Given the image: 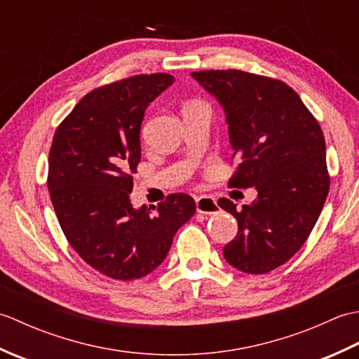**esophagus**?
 I'll use <instances>...</instances> for the list:
<instances>
[{
	"instance_id": "34e87169",
	"label": "esophagus",
	"mask_w": 359,
	"mask_h": 359,
	"mask_svg": "<svg viewBox=\"0 0 359 359\" xmlns=\"http://www.w3.org/2000/svg\"><path fill=\"white\" fill-rule=\"evenodd\" d=\"M196 210L201 215H216L219 211V205L216 199L210 196H201L196 199Z\"/></svg>"
}]
</instances>
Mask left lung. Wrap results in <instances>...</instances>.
<instances>
[{"instance_id": "1", "label": "left lung", "mask_w": 359, "mask_h": 359, "mask_svg": "<svg viewBox=\"0 0 359 359\" xmlns=\"http://www.w3.org/2000/svg\"><path fill=\"white\" fill-rule=\"evenodd\" d=\"M191 75L226 114L233 157L239 158L228 187L257 189V199L242 210L219 201L239 225L224 256L243 273H269L304 245L329 194L321 126L280 80L238 69Z\"/></svg>"}]
</instances>
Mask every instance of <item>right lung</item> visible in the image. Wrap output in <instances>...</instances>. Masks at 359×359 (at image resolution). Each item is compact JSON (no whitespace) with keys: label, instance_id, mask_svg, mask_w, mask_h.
Listing matches in <instances>:
<instances>
[{"label":"right lung","instance_id":"obj_1","mask_svg":"<svg viewBox=\"0 0 359 359\" xmlns=\"http://www.w3.org/2000/svg\"><path fill=\"white\" fill-rule=\"evenodd\" d=\"M172 83V75L158 72L97 88L53 135L48 188L60 226L83 261L112 279L154 271L196 212L184 193L170 194L157 208H134L129 199L144 109Z\"/></svg>","mask_w":359,"mask_h":359}]
</instances>
